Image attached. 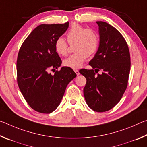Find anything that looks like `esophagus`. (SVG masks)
<instances>
[{
  "label": "esophagus",
  "instance_id": "obj_1",
  "mask_svg": "<svg viewBox=\"0 0 147 147\" xmlns=\"http://www.w3.org/2000/svg\"><path fill=\"white\" fill-rule=\"evenodd\" d=\"M74 72H75V73H76L77 76H78L80 74V73H79V71L78 70H74Z\"/></svg>",
  "mask_w": 147,
  "mask_h": 147
}]
</instances>
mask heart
<instances>
[{
    "instance_id": "obj_1",
    "label": "heart",
    "mask_w": 147,
    "mask_h": 147,
    "mask_svg": "<svg viewBox=\"0 0 147 147\" xmlns=\"http://www.w3.org/2000/svg\"><path fill=\"white\" fill-rule=\"evenodd\" d=\"M68 43L74 45L75 53L64 59L63 65L67 67L77 69L81 67L86 56L91 57L96 53L99 45V37L92 29H86L77 23L72 24L67 32ZM62 37L57 38L54 43V49L57 54L65 56L68 52L69 45Z\"/></svg>"
}]
</instances>
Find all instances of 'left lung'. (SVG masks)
<instances>
[{
  "label": "left lung",
  "mask_w": 147,
  "mask_h": 147,
  "mask_svg": "<svg viewBox=\"0 0 147 147\" xmlns=\"http://www.w3.org/2000/svg\"><path fill=\"white\" fill-rule=\"evenodd\" d=\"M96 23L99 27L100 44L89 63L93 69H82L79 72L87 80L84 88L86 103L93 111L104 112L113 108L126 91L130 55L127 43L117 30L106 22ZM100 70L103 73L96 76L95 73Z\"/></svg>",
  "instance_id": "1"
}]
</instances>
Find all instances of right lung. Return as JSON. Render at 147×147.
I'll return each mask as SVG.
<instances>
[{"mask_svg":"<svg viewBox=\"0 0 147 147\" xmlns=\"http://www.w3.org/2000/svg\"><path fill=\"white\" fill-rule=\"evenodd\" d=\"M64 24H40L22 44L17 59V84L26 102L35 111L51 113L58 108L68 84L76 76L71 68L63 67L54 49L57 38L69 27ZM49 70H54L53 76Z\"/></svg>","mask_w":147,"mask_h":147,"instance_id":"right-lung-1","label":"right lung"}]
</instances>
